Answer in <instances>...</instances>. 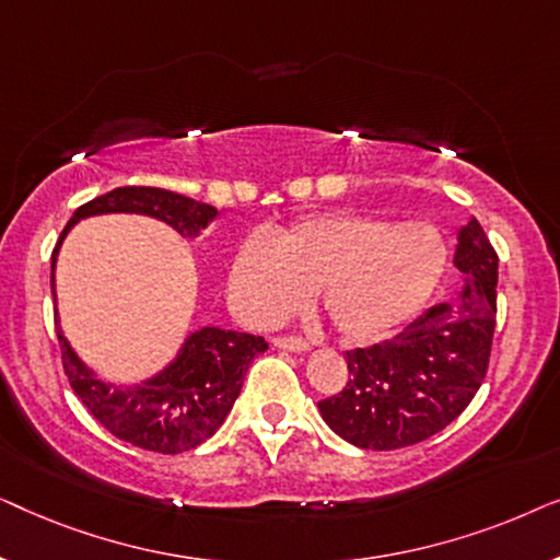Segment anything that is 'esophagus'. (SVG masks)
Segmentation results:
<instances>
[{
	"label": "esophagus",
	"mask_w": 560,
	"mask_h": 560,
	"mask_svg": "<svg viewBox=\"0 0 560 560\" xmlns=\"http://www.w3.org/2000/svg\"><path fill=\"white\" fill-rule=\"evenodd\" d=\"M272 343L278 349H285V351H298V354H303V351L311 349V343L305 339H298V336H275Z\"/></svg>",
	"instance_id": "obj_1"
}]
</instances>
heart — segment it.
<instances>
[{"instance_id":"b5f03b06","label":"heart","mask_w":560,"mask_h":560,"mask_svg":"<svg viewBox=\"0 0 560 560\" xmlns=\"http://www.w3.org/2000/svg\"><path fill=\"white\" fill-rule=\"evenodd\" d=\"M446 259V240L428 221L318 213L278 240L247 236L229 272V298L244 320L270 326L316 290L320 311L343 339L374 341L423 308Z\"/></svg>"}]
</instances>
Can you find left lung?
Wrapping results in <instances>:
<instances>
[{
	"instance_id": "8db88e82",
	"label": "left lung",
	"mask_w": 560,
	"mask_h": 560,
	"mask_svg": "<svg viewBox=\"0 0 560 560\" xmlns=\"http://www.w3.org/2000/svg\"><path fill=\"white\" fill-rule=\"evenodd\" d=\"M454 262L464 285L393 341L347 351L349 382L318 402L334 433L393 451L431 439L462 416L485 382L497 316V252L477 219L462 226Z\"/></svg>"
}]
</instances>
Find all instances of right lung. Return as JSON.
<instances>
[{
    "instance_id": "add662e5",
    "label": "right lung",
    "mask_w": 560,
    "mask_h": 560,
    "mask_svg": "<svg viewBox=\"0 0 560 560\" xmlns=\"http://www.w3.org/2000/svg\"><path fill=\"white\" fill-rule=\"evenodd\" d=\"M98 213H144V217L165 221L180 236H198L201 229L209 226V221L217 219L213 206L173 194V190L148 186L114 188L79 206L60 234L50 265L52 301H56V259L60 242L75 221L98 217ZM56 331L66 377L91 416L119 441L155 451V454H183L211 439L240 397L252 359L267 349L262 336L206 326L188 336L178 357L155 377L140 385L119 387L98 380L75 357L60 326Z\"/></svg>"
}]
</instances>
